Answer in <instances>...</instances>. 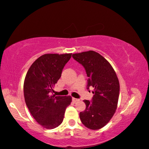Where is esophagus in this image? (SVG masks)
<instances>
[{"mask_svg":"<svg viewBox=\"0 0 149 149\" xmlns=\"http://www.w3.org/2000/svg\"><path fill=\"white\" fill-rule=\"evenodd\" d=\"M72 101L74 102V103H75V102H77V101H79V99H75V98H73V99H72Z\"/></svg>","mask_w":149,"mask_h":149,"instance_id":"1","label":"esophagus"}]
</instances>
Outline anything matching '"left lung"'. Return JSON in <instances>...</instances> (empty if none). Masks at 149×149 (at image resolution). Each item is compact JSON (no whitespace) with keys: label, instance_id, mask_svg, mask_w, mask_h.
Returning <instances> with one entry per match:
<instances>
[{"label":"left lung","instance_id":"left-lung-1","mask_svg":"<svg viewBox=\"0 0 149 149\" xmlns=\"http://www.w3.org/2000/svg\"><path fill=\"white\" fill-rule=\"evenodd\" d=\"M72 57L85 68L87 89L94 88L91 101L84 100L86 108L79 113L80 120L90 130H99L109 122L116 110L120 84L111 64L93 50L73 54Z\"/></svg>","mask_w":149,"mask_h":149}]
</instances>
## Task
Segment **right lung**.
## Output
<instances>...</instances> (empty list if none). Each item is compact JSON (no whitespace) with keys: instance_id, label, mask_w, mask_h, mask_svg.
Here are the masks:
<instances>
[{"instance_id":"add662e5","label":"right lung","mask_w":149,"mask_h":149,"mask_svg":"<svg viewBox=\"0 0 149 149\" xmlns=\"http://www.w3.org/2000/svg\"><path fill=\"white\" fill-rule=\"evenodd\" d=\"M71 56L72 53L42 55L33 63L25 77L26 104L34 119L46 129H54L61 124L65 108L72 102L70 96L50 95Z\"/></svg>"}]
</instances>
